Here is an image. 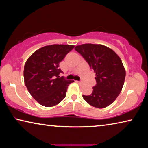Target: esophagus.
<instances>
[{
  "label": "esophagus",
  "mask_w": 148,
  "mask_h": 148,
  "mask_svg": "<svg viewBox=\"0 0 148 148\" xmlns=\"http://www.w3.org/2000/svg\"><path fill=\"white\" fill-rule=\"evenodd\" d=\"M76 82L77 84H78L79 85H80V86H82V85H84V84L82 83V82H78V81H76Z\"/></svg>",
  "instance_id": "esophagus-1"
}]
</instances>
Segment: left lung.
Listing matches in <instances>:
<instances>
[{"instance_id": "1", "label": "left lung", "mask_w": 148, "mask_h": 148, "mask_svg": "<svg viewBox=\"0 0 148 148\" xmlns=\"http://www.w3.org/2000/svg\"><path fill=\"white\" fill-rule=\"evenodd\" d=\"M90 68L96 73L97 85L90 95H83L87 103L104 108L115 101L121 91L125 79V69L118 55L101 44H85L75 47Z\"/></svg>"}]
</instances>
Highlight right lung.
Returning <instances> with one entry per match:
<instances>
[{
	"label": "right lung",
	"instance_id": "1",
	"mask_svg": "<svg viewBox=\"0 0 148 148\" xmlns=\"http://www.w3.org/2000/svg\"><path fill=\"white\" fill-rule=\"evenodd\" d=\"M74 47L73 45L53 44L34 51L24 66V80L29 93L40 104L51 107L66 97V91L73 80L59 77L62 72L60 62Z\"/></svg>",
	"mask_w": 148,
	"mask_h": 148
}]
</instances>
